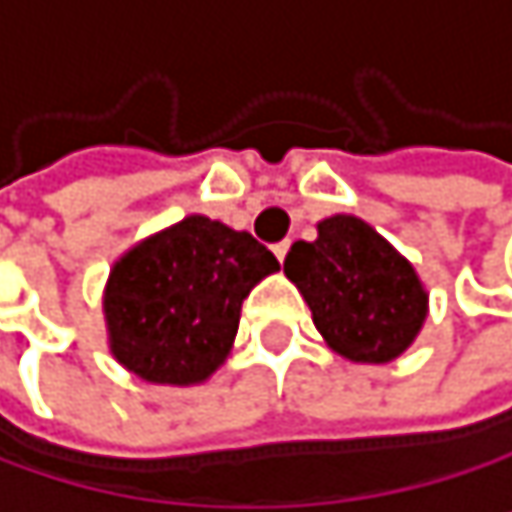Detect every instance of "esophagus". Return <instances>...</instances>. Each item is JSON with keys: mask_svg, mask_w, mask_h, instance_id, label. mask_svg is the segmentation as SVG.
Here are the masks:
<instances>
[{"mask_svg": "<svg viewBox=\"0 0 512 512\" xmlns=\"http://www.w3.org/2000/svg\"><path fill=\"white\" fill-rule=\"evenodd\" d=\"M287 253H290V241H280V244H274V256L284 262L287 259Z\"/></svg>", "mask_w": 512, "mask_h": 512, "instance_id": "1", "label": "esophagus"}]
</instances>
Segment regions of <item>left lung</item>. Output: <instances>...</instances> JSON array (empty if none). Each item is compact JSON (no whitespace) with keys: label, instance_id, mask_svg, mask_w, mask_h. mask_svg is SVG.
<instances>
[{"label":"left lung","instance_id":"8db88e82","mask_svg":"<svg viewBox=\"0 0 512 512\" xmlns=\"http://www.w3.org/2000/svg\"><path fill=\"white\" fill-rule=\"evenodd\" d=\"M284 274L308 302L326 348L351 363L397 360L430 311L415 265L351 213L320 219L314 241L290 247Z\"/></svg>","mask_w":512,"mask_h":512}]
</instances>
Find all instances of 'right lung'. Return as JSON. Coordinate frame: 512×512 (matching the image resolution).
<instances>
[{"label":"right lung","mask_w":512,"mask_h":512,"mask_svg":"<svg viewBox=\"0 0 512 512\" xmlns=\"http://www.w3.org/2000/svg\"><path fill=\"white\" fill-rule=\"evenodd\" d=\"M274 271L280 262L250 232L204 213L161 228L109 268V354L149 385H201L232 354L244 299Z\"/></svg>","instance_id":"add662e5"}]
</instances>
